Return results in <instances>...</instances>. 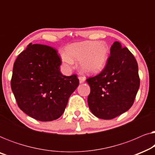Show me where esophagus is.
Masks as SVG:
<instances>
[{
	"mask_svg": "<svg viewBox=\"0 0 155 155\" xmlns=\"http://www.w3.org/2000/svg\"><path fill=\"white\" fill-rule=\"evenodd\" d=\"M79 80H80V83H82V82H84V81H85V78H84L83 76H80Z\"/></svg>",
	"mask_w": 155,
	"mask_h": 155,
	"instance_id": "1",
	"label": "esophagus"
}]
</instances>
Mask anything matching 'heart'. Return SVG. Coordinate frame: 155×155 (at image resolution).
<instances>
[{"label":"heart","mask_w":155,"mask_h":155,"mask_svg":"<svg viewBox=\"0 0 155 155\" xmlns=\"http://www.w3.org/2000/svg\"><path fill=\"white\" fill-rule=\"evenodd\" d=\"M109 48L104 42L84 41L72 44L66 49L67 55L62 57L65 65H71L73 61L80 60L82 71L88 73H96L104 67Z\"/></svg>","instance_id":"obj_1"}]
</instances>
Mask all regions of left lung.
<instances>
[{"label": "left lung", "mask_w": 155, "mask_h": 155, "mask_svg": "<svg viewBox=\"0 0 155 155\" xmlns=\"http://www.w3.org/2000/svg\"><path fill=\"white\" fill-rule=\"evenodd\" d=\"M104 69L87 78L90 86L89 107L95 116L112 119L128 111L134 103L140 87L138 66L126 47L115 41Z\"/></svg>", "instance_id": "1"}]
</instances>
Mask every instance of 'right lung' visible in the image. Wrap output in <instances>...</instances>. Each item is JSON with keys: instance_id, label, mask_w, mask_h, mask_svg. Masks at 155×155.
I'll list each match as a JSON object with an SVG mask.
<instances>
[{"instance_id": "obj_1", "label": "right lung", "mask_w": 155, "mask_h": 155, "mask_svg": "<svg viewBox=\"0 0 155 155\" xmlns=\"http://www.w3.org/2000/svg\"><path fill=\"white\" fill-rule=\"evenodd\" d=\"M61 63L55 48L31 44L15 61L12 91L19 108L36 120L51 121L61 117L79 84L75 74L62 75Z\"/></svg>"}]
</instances>
